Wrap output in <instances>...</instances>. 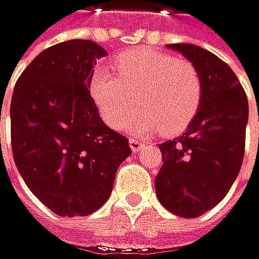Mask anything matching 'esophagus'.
<instances>
[{"instance_id": "esophagus-1", "label": "esophagus", "mask_w": 259, "mask_h": 259, "mask_svg": "<svg viewBox=\"0 0 259 259\" xmlns=\"http://www.w3.org/2000/svg\"><path fill=\"white\" fill-rule=\"evenodd\" d=\"M128 144H131V149H132L134 152H140V150L144 147V143L140 141L138 138H131V140H128Z\"/></svg>"}]
</instances>
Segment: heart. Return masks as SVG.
Instances as JSON below:
<instances>
[{
  "label": "heart",
  "mask_w": 259,
  "mask_h": 259,
  "mask_svg": "<svg viewBox=\"0 0 259 259\" xmlns=\"http://www.w3.org/2000/svg\"><path fill=\"white\" fill-rule=\"evenodd\" d=\"M118 75L98 68L89 78V91L103 119L119 128L139 97L142 107L124 124L128 132L146 135L162 131L178 134L194 118L202 101L197 68L184 59L140 48L116 57Z\"/></svg>",
  "instance_id": "b5f03b06"
}]
</instances>
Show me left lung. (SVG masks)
Returning <instances> with one entry per match:
<instances>
[{
  "mask_svg": "<svg viewBox=\"0 0 259 259\" xmlns=\"http://www.w3.org/2000/svg\"><path fill=\"white\" fill-rule=\"evenodd\" d=\"M199 71L202 101L185 134L159 144L162 167L156 196L170 212L194 219L219 205L235 182L244 156L247 95L228 63L193 44H168Z\"/></svg>",
  "mask_w": 259,
  "mask_h": 259,
  "instance_id": "1",
  "label": "left lung"
}]
</instances>
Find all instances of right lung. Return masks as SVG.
Wrapping results in <instances>:
<instances>
[{"label":"right lung","mask_w":259,"mask_h":259,"mask_svg":"<svg viewBox=\"0 0 259 259\" xmlns=\"http://www.w3.org/2000/svg\"><path fill=\"white\" fill-rule=\"evenodd\" d=\"M94 40L44 50L18 78L10 103L13 159L30 191L60 217L89 215L109 199L128 140L100 118L89 92ZM1 121V109H0Z\"/></svg>","instance_id":"add662e5"}]
</instances>
